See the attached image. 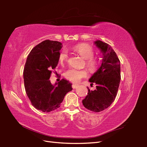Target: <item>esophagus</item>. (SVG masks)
Listing matches in <instances>:
<instances>
[{
  "instance_id": "obj_1",
  "label": "esophagus",
  "mask_w": 147,
  "mask_h": 147,
  "mask_svg": "<svg viewBox=\"0 0 147 147\" xmlns=\"http://www.w3.org/2000/svg\"><path fill=\"white\" fill-rule=\"evenodd\" d=\"M78 86V85H74H74H72V87H73V88H76Z\"/></svg>"
}]
</instances>
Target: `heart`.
Listing matches in <instances>:
<instances>
[{
	"label": "heart",
	"mask_w": 147,
	"mask_h": 147,
	"mask_svg": "<svg viewBox=\"0 0 147 147\" xmlns=\"http://www.w3.org/2000/svg\"><path fill=\"white\" fill-rule=\"evenodd\" d=\"M74 51L78 53L81 57L85 59V65L88 69L92 71H95L98 66V60L93 56L94 50L87 43H79L73 47ZM68 57L67 53L65 51H61L59 54V61L61 64H63L67 61ZM88 76V72L86 69H69L64 73V77L71 82L74 83H78L80 80L85 78Z\"/></svg>",
	"instance_id": "b5f03b06"
}]
</instances>
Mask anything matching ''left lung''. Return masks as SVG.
<instances>
[{
	"instance_id": "obj_1",
	"label": "left lung",
	"mask_w": 147,
	"mask_h": 147,
	"mask_svg": "<svg viewBox=\"0 0 147 147\" xmlns=\"http://www.w3.org/2000/svg\"><path fill=\"white\" fill-rule=\"evenodd\" d=\"M103 54L102 64L89 82L95 83L96 89L90 91L83 100L84 107L99 112L105 110L114 101L121 81L120 61L112 47L100 40L95 42Z\"/></svg>"
}]
</instances>
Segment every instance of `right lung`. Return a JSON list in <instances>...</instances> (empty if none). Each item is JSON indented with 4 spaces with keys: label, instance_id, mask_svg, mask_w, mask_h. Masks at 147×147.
<instances>
[{
    "label": "right lung",
    "instance_id": "obj_1",
    "mask_svg": "<svg viewBox=\"0 0 147 147\" xmlns=\"http://www.w3.org/2000/svg\"><path fill=\"white\" fill-rule=\"evenodd\" d=\"M62 43L46 40L34 47L28 56L23 71L24 84L28 97L34 107L49 112L60 107L72 84L62 79L52 85L51 73L57 65Z\"/></svg>",
    "mask_w": 147,
    "mask_h": 147
}]
</instances>
